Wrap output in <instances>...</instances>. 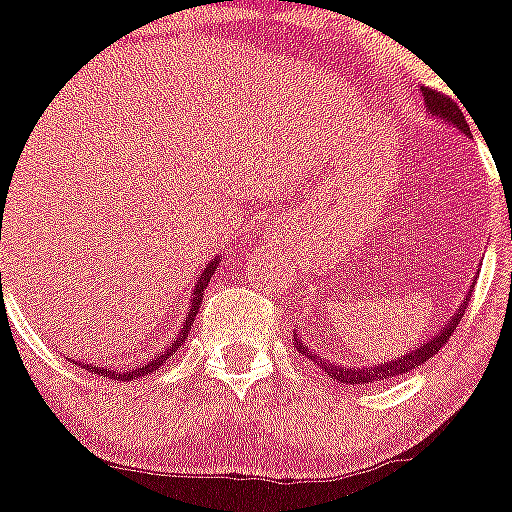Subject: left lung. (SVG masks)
I'll return each mask as SVG.
<instances>
[{
    "mask_svg": "<svg viewBox=\"0 0 512 512\" xmlns=\"http://www.w3.org/2000/svg\"><path fill=\"white\" fill-rule=\"evenodd\" d=\"M423 99H426L428 112L434 114V117L446 119V122L454 124L457 130L467 132L469 135V124L467 119H464L462 109L457 107V101H451L449 96H444L441 91H434V89H423ZM467 301H469V293L467 298H464L462 306H459V311L454 313V316H451V319L446 321V324L441 326V329L428 339V342H423L421 347L411 349V352H403L400 357L388 359V362H382V365H344V362H336V359L321 357V354H316V349H311V344H308L301 334H296V331H293V347L298 349V354L311 357L313 362H316V365L331 377V380L344 382V385H349V388H354V385H372V382L393 380V377L398 375H408V372L416 370L418 365L428 362L434 354H439V349L449 342V336L454 334L457 324L462 321Z\"/></svg>",
    "mask_w": 512,
    "mask_h": 512,
    "instance_id": "8db88e82",
    "label": "left lung"
}]
</instances>
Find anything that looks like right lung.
I'll list each match as a JSON object with an SVG mask.
<instances>
[{
    "instance_id": "1",
    "label": "right lung",
    "mask_w": 512,
    "mask_h": 512,
    "mask_svg": "<svg viewBox=\"0 0 512 512\" xmlns=\"http://www.w3.org/2000/svg\"><path fill=\"white\" fill-rule=\"evenodd\" d=\"M216 265H219V257H216V260H211L209 265L204 267V273H201V278L196 280V285H193V298H191V306H188V316L186 319H183V329H181V334L176 336V339H173V342H170V347L165 349V352H158L155 354L153 359H150V362H145V365H140V367H132V370H112V367H101V365H94V362H91V365H84L86 370L89 372H94V375H104V377H114V380H135V377H145V375H150V372H155L158 370V367H163V362L168 357H173V354L178 352V349H181V344L186 342V336H188V331H191V326H193V321H196V313H199V308H201V301H204V288L206 285H209V280H211V275H214V270H216ZM76 365H81V362H76Z\"/></svg>"
}]
</instances>
